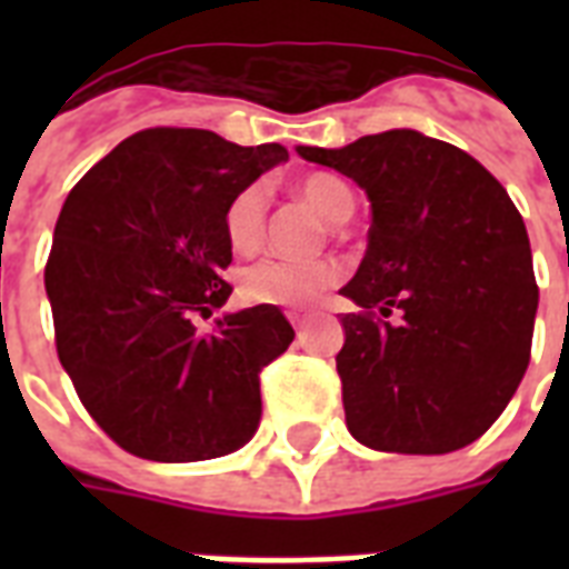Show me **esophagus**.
Wrapping results in <instances>:
<instances>
[{"instance_id":"esophagus-1","label":"esophagus","mask_w":569,"mask_h":569,"mask_svg":"<svg viewBox=\"0 0 569 569\" xmlns=\"http://www.w3.org/2000/svg\"><path fill=\"white\" fill-rule=\"evenodd\" d=\"M289 321H292V328L298 330V337H301L303 328H307V319H303V316H298V312H289Z\"/></svg>"}]
</instances>
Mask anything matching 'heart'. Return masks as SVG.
I'll return each mask as SVG.
<instances>
[{"label": "heart", "instance_id": "heart-1", "mask_svg": "<svg viewBox=\"0 0 569 569\" xmlns=\"http://www.w3.org/2000/svg\"><path fill=\"white\" fill-rule=\"evenodd\" d=\"M298 194L328 218L330 223H342L355 212V191L330 173H310L298 182ZM266 189L248 186L232 197L223 212V232L236 253H253L266 239ZM342 266L337 259L319 262H289V259H259L239 271V295L248 303L262 307H283V310H310L330 286L342 280Z\"/></svg>", "mask_w": 569, "mask_h": 569}]
</instances>
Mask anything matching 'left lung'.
<instances>
[{
  "instance_id": "8db88e82",
  "label": "left lung",
  "mask_w": 569,
  "mask_h": 569,
  "mask_svg": "<svg viewBox=\"0 0 569 569\" xmlns=\"http://www.w3.org/2000/svg\"><path fill=\"white\" fill-rule=\"evenodd\" d=\"M298 156L372 203L369 248L342 286L360 307L342 316L337 355L348 431L375 451L463 449L529 369L538 283L522 214L485 164L416 129Z\"/></svg>"
}]
</instances>
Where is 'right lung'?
<instances>
[{
  "label": "right lung",
  "mask_w": 569,
  "mask_h": 569,
  "mask_svg": "<svg viewBox=\"0 0 569 569\" xmlns=\"http://www.w3.org/2000/svg\"><path fill=\"white\" fill-rule=\"evenodd\" d=\"M280 144L239 147L209 129H144L67 194L49 250L56 348L84 410L120 449L159 463L241 449L262 416L259 372L295 339L277 307L197 330L230 298L223 212Z\"/></svg>",
  "instance_id": "right-lung-1"
}]
</instances>
